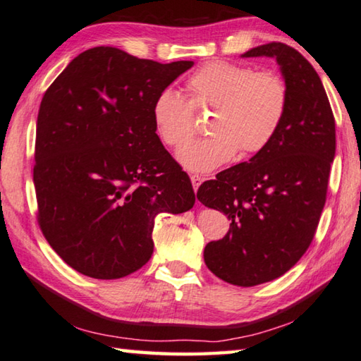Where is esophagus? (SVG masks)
I'll list each match as a JSON object with an SVG mask.
<instances>
[{
  "label": "esophagus",
  "mask_w": 361,
  "mask_h": 361,
  "mask_svg": "<svg viewBox=\"0 0 361 361\" xmlns=\"http://www.w3.org/2000/svg\"><path fill=\"white\" fill-rule=\"evenodd\" d=\"M190 179H192L193 190H195V193H196V192H198L200 185L202 183V178H201V176H196V174H193V176H190Z\"/></svg>",
  "instance_id": "1"
}]
</instances>
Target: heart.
Here are the masks:
<instances>
[{"mask_svg": "<svg viewBox=\"0 0 361 361\" xmlns=\"http://www.w3.org/2000/svg\"><path fill=\"white\" fill-rule=\"evenodd\" d=\"M190 102L166 87L152 105V122L163 145L185 146L194 134L192 108L212 109L208 131L213 137L183 147L178 160L195 173H209L228 163L237 151L251 155L274 140L288 110V86L271 72L212 61L187 81Z\"/></svg>", "mask_w": 361, "mask_h": 361, "instance_id": "1", "label": "heart"}]
</instances>
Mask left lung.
Instances as JSON below:
<instances>
[{
    "instance_id": "obj_1",
    "label": "left lung",
    "mask_w": 361,
    "mask_h": 361,
    "mask_svg": "<svg viewBox=\"0 0 361 361\" xmlns=\"http://www.w3.org/2000/svg\"><path fill=\"white\" fill-rule=\"evenodd\" d=\"M243 58H275L288 86L280 130L248 161L198 188V200L231 220L221 240L209 242L204 262L235 286H256L294 267L316 234L335 159V118L322 81L292 47L270 42Z\"/></svg>"
}]
</instances>
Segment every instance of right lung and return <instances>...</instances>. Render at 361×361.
<instances>
[{"label":"right lung","instance_id":"right-lung-1","mask_svg":"<svg viewBox=\"0 0 361 361\" xmlns=\"http://www.w3.org/2000/svg\"><path fill=\"white\" fill-rule=\"evenodd\" d=\"M193 61L160 64L114 47L80 53L37 114V221L67 265L97 280L141 269L155 216L193 207L185 171L163 147L152 105Z\"/></svg>","mask_w":361,"mask_h":361}]
</instances>
